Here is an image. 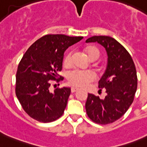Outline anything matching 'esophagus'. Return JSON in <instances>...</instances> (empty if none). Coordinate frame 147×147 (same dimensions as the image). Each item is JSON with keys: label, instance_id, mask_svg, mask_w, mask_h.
<instances>
[{"label": "esophagus", "instance_id": "esophagus-1", "mask_svg": "<svg viewBox=\"0 0 147 147\" xmlns=\"http://www.w3.org/2000/svg\"><path fill=\"white\" fill-rule=\"evenodd\" d=\"M78 89H79V88H76V87H71V93H74V92H77V91H78Z\"/></svg>", "mask_w": 147, "mask_h": 147}]
</instances>
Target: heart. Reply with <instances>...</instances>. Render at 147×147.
<instances>
[{
    "instance_id": "1",
    "label": "heart",
    "mask_w": 147,
    "mask_h": 147,
    "mask_svg": "<svg viewBox=\"0 0 147 147\" xmlns=\"http://www.w3.org/2000/svg\"><path fill=\"white\" fill-rule=\"evenodd\" d=\"M85 52L92 61L98 59L100 55V52L95 47H88L85 48ZM72 64V52L69 51L63 58V65L65 67H70ZM96 78V75L91 70H78L75 69L68 74L67 79L70 85L76 87H86L88 84L94 82Z\"/></svg>"
}]
</instances>
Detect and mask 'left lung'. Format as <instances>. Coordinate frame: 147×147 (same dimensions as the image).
<instances>
[{
    "label": "left lung",
    "instance_id": "1",
    "mask_svg": "<svg viewBox=\"0 0 147 147\" xmlns=\"http://www.w3.org/2000/svg\"><path fill=\"white\" fill-rule=\"evenodd\" d=\"M97 42L107 51V66L98 82L101 91L106 90L107 96L88 94L85 103L88 116L94 123H111L125 114L134 101L137 88L136 67L127 50L114 38L107 36H94L86 42Z\"/></svg>",
    "mask_w": 147,
    "mask_h": 147
}]
</instances>
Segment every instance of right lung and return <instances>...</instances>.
Masks as SVG:
<instances>
[{
  "mask_svg": "<svg viewBox=\"0 0 147 147\" xmlns=\"http://www.w3.org/2000/svg\"><path fill=\"white\" fill-rule=\"evenodd\" d=\"M82 39V36L48 34L36 40L24 53L17 68L15 92L30 117L49 123L63 114L70 88H57L54 92L49 88L52 80L59 82L64 78L58 72L62 71L65 49Z\"/></svg>",
  "mask_w": 147,
  "mask_h": 147,
  "instance_id": "obj_1",
  "label": "right lung"
}]
</instances>
